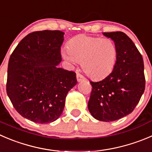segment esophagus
I'll return each mask as SVG.
<instances>
[{
  "mask_svg": "<svg viewBox=\"0 0 152 152\" xmlns=\"http://www.w3.org/2000/svg\"><path fill=\"white\" fill-rule=\"evenodd\" d=\"M76 79H77L78 82H82V81L85 80V78L82 75H81L80 73H76Z\"/></svg>",
  "mask_w": 152,
  "mask_h": 152,
  "instance_id": "obj_1",
  "label": "esophagus"
}]
</instances>
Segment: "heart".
I'll list each match as a JSON object with an SVG mask.
<instances>
[{
	"mask_svg": "<svg viewBox=\"0 0 152 152\" xmlns=\"http://www.w3.org/2000/svg\"><path fill=\"white\" fill-rule=\"evenodd\" d=\"M61 56L70 64L81 63L82 70L93 79H102L108 76L115 67L117 48L110 39L79 35L67 44V50Z\"/></svg>",
	"mask_w": 152,
	"mask_h": 152,
	"instance_id": "b5f03b06",
	"label": "heart"
}]
</instances>
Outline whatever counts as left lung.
Masks as SVG:
<instances>
[{"instance_id":"8db88e82","label":"left lung","mask_w":152,"mask_h":152,"mask_svg":"<svg viewBox=\"0 0 152 152\" xmlns=\"http://www.w3.org/2000/svg\"><path fill=\"white\" fill-rule=\"evenodd\" d=\"M117 48L115 67L102 81L92 85L88 110L94 118L112 122L129 115L139 102L145 90L142 55L132 39L123 32H103Z\"/></svg>"}]
</instances>
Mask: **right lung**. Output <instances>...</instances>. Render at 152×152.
Listing matches in <instances>:
<instances>
[{
  "label": "right lung",
  "instance_id": "right-lung-1",
  "mask_svg": "<svg viewBox=\"0 0 152 152\" xmlns=\"http://www.w3.org/2000/svg\"><path fill=\"white\" fill-rule=\"evenodd\" d=\"M64 34L59 30L28 34L9 60L7 95L20 115L35 123L56 121L67 93L77 83L76 73L58 67Z\"/></svg>",
  "mask_w": 152,
  "mask_h": 152
}]
</instances>
